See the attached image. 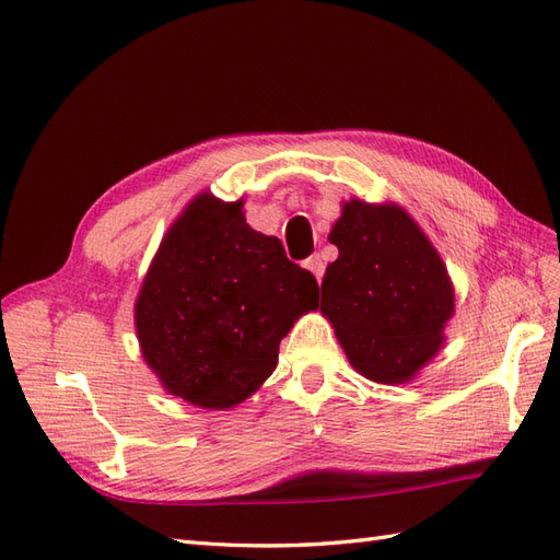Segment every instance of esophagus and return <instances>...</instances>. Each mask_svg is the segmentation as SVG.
Masks as SVG:
<instances>
[{
  "label": "esophagus",
  "mask_w": 560,
  "mask_h": 560,
  "mask_svg": "<svg viewBox=\"0 0 560 560\" xmlns=\"http://www.w3.org/2000/svg\"><path fill=\"white\" fill-rule=\"evenodd\" d=\"M303 266L311 270V273L317 278V282L322 280V276H325V261H322L319 254H313V257H308Z\"/></svg>",
  "instance_id": "34e87169"
}]
</instances>
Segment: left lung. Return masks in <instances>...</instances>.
<instances>
[{"label":"left lung","instance_id":"obj_1","mask_svg":"<svg viewBox=\"0 0 560 560\" xmlns=\"http://www.w3.org/2000/svg\"><path fill=\"white\" fill-rule=\"evenodd\" d=\"M329 241L319 311L350 364L376 383H404L444 343L453 287L436 249L397 206L346 202Z\"/></svg>","mask_w":560,"mask_h":560}]
</instances>
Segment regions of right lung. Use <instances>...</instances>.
Returning <instances> with one entry per match:
<instances>
[{"instance_id":"1","label":"right lung","mask_w":560,"mask_h":560,"mask_svg":"<svg viewBox=\"0 0 560 560\" xmlns=\"http://www.w3.org/2000/svg\"><path fill=\"white\" fill-rule=\"evenodd\" d=\"M315 306V276L247 226L243 200L200 194L159 247L135 327L167 393L229 409L273 374L282 336Z\"/></svg>"}]
</instances>
